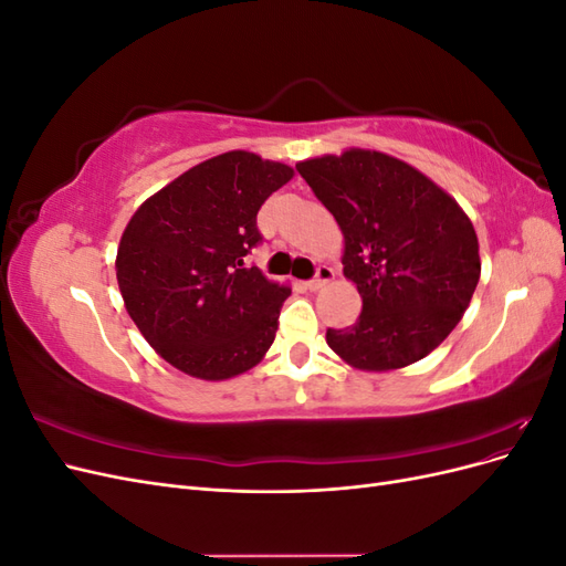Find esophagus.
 <instances>
[{
	"instance_id": "1",
	"label": "esophagus",
	"mask_w": 566,
	"mask_h": 566,
	"mask_svg": "<svg viewBox=\"0 0 566 566\" xmlns=\"http://www.w3.org/2000/svg\"><path fill=\"white\" fill-rule=\"evenodd\" d=\"M335 279V271L331 269V266H318V271H316V279H312V281H306V287L310 290H321L325 283H331Z\"/></svg>"
}]
</instances>
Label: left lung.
Wrapping results in <instances>:
<instances>
[{"label":"left lung","mask_w":566,"mask_h":566,"mask_svg":"<svg viewBox=\"0 0 566 566\" xmlns=\"http://www.w3.org/2000/svg\"><path fill=\"white\" fill-rule=\"evenodd\" d=\"M345 238V279L364 300L328 347L356 370H399L434 352L482 273L470 217L420 169L370 148L297 163Z\"/></svg>","instance_id":"obj_1"}]
</instances>
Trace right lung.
Here are the masks:
<instances>
[{
	"mask_svg": "<svg viewBox=\"0 0 566 566\" xmlns=\"http://www.w3.org/2000/svg\"><path fill=\"white\" fill-rule=\"evenodd\" d=\"M293 167L229 150L146 198L123 231L115 273L125 310L167 364L229 380L262 361L290 285L243 256L262 241L256 212Z\"/></svg>",
	"mask_w": 566,
	"mask_h": 566,
	"instance_id": "obj_1",
	"label": "right lung"
}]
</instances>
